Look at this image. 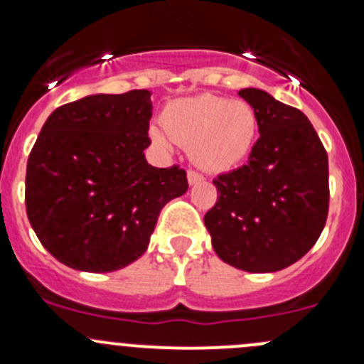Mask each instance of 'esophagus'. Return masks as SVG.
Returning <instances> with one entry per match:
<instances>
[{
  "mask_svg": "<svg viewBox=\"0 0 364 364\" xmlns=\"http://www.w3.org/2000/svg\"><path fill=\"white\" fill-rule=\"evenodd\" d=\"M186 178H188L190 185H197V183L203 181L204 176L199 174V172H196V171H188V174H186Z\"/></svg>",
  "mask_w": 364,
  "mask_h": 364,
  "instance_id": "34e87169",
  "label": "esophagus"
}]
</instances>
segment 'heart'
<instances>
[{"instance_id": "obj_1", "label": "heart", "mask_w": 364, "mask_h": 364, "mask_svg": "<svg viewBox=\"0 0 364 364\" xmlns=\"http://www.w3.org/2000/svg\"><path fill=\"white\" fill-rule=\"evenodd\" d=\"M161 127L149 132L156 148L171 151L174 141L188 148L199 167L225 172L250 155L259 119L248 102L205 93L171 102L161 112Z\"/></svg>"}]
</instances>
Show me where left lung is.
<instances>
[{
  "label": "left lung",
  "mask_w": 364,
  "mask_h": 364,
  "mask_svg": "<svg viewBox=\"0 0 364 364\" xmlns=\"http://www.w3.org/2000/svg\"><path fill=\"white\" fill-rule=\"evenodd\" d=\"M240 97L255 109L260 137L247 164L213 179L218 199L204 223L223 262L274 273L299 260L324 229L328 153L299 109L257 87Z\"/></svg>",
  "instance_id": "obj_1"
}]
</instances>
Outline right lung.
<instances>
[{
	"label": "right lung",
	"mask_w": 364,
	"mask_h": 364,
	"mask_svg": "<svg viewBox=\"0 0 364 364\" xmlns=\"http://www.w3.org/2000/svg\"><path fill=\"white\" fill-rule=\"evenodd\" d=\"M151 93L90 95L47 117L26 168V211L47 252L72 269L137 260L165 204L188 190L178 165L148 164Z\"/></svg>",
	"instance_id": "obj_1"
}]
</instances>
